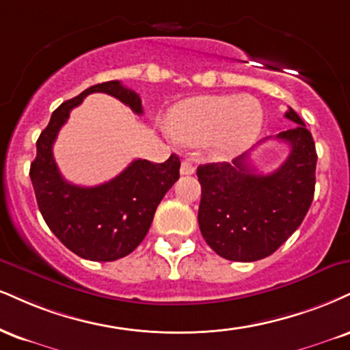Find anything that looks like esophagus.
Returning <instances> with one entry per match:
<instances>
[{"instance_id":"esophagus-1","label":"esophagus","mask_w":350,"mask_h":350,"mask_svg":"<svg viewBox=\"0 0 350 350\" xmlns=\"http://www.w3.org/2000/svg\"><path fill=\"white\" fill-rule=\"evenodd\" d=\"M193 171H196V167H193V164L191 161H183L180 163V174L183 176H191L193 174Z\"/></svg>"}]
</instances>
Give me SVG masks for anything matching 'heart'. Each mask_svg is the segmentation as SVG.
I'll return each instance as SVG.
<instances>
[{"instance_id":"1","label":"heart","mask_w":350,"mask_h":350,"mask_svg":"<svg viewBox=\"0 0 350 350\" xmlns=\"http://www.w3.org/2000/svg\"><path fill=\"white\" fill-rule=\"evenodd\" d=\"M167 124L179 142L207 143L210 157L228 159L258 140L264 111L259 100L247 94L199 96L172 107Z\"/></svg>"}]
</instances>
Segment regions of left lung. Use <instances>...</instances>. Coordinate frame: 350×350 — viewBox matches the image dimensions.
Returning a JSON list of instances; mask_svg holds the SVG:
<instances>
[{
	"mask_svg": "<svg viewBox=\"0 0 350 350\" xmlns=\"http://www.w3.org/2000/svg\"><path fill=\"white\" fill-rule=\"evenodd\" d=\"M285 117L297 127L277 135L290 145V154L271 174L256 172L244 154L233 164L197 167L200 233L221 258L252 262L271 256L301 225L313 202L318 159L313 137L293 109Z\"/></svg>",
	"mask_w": 350,
	"mask_h": 350,
	"instance_id": "left-lung-1",
	"label": "left lung"
}]
</instances>
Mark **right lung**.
I'll return each instance as SVG.
<instances>
[{"mask_svg":"<svg viewBox=\"0 0 350 350\" xmlns=\"http://www.w3.org/2000/svg\"><path fill=\"white\" fill-rule=\"evenodd\" d=\"M92 92L113 96L135 113H143L137 92L107 81L88 88L55 109L37 140L31 180L45 223L60 241L83 259L109 262L130 254L148 233L159 202L179 179L180 161L171 154L164 163L135 159L119 176L94 187L63 179L53 158V143L71 109Z\"/></svg>","mask_w":350,"mask_h":350,"instance_id":"obj_1","label":"right lung"}]
</instances>
